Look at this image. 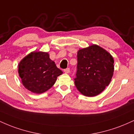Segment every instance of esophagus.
<instances>
[{"instance_id":"1","label":"esophagus","mask_w":134,"mask_h":134,"mask_svg":"<svg viewBox=\"0 0 134 134\" xmlns=\"http://www.w3.org/2000/svg\"><path fill=\"white\" fill-rule=\"evenodd\" d=\"M64 72H65V74H68V73H69V72H70V69H69V68H67V69H64Z\"/></svg>"}]
</instances>
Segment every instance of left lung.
<instances>
[{"label":"left lung","instance_id":"1","mask_svg":"<svg viewBox=\"0 0 134 134\" xmlns=\"http://www.w3.org/2000/svg\"><path fill=\"white\" fill-rule=\"evenodd\" d=\"M75 86L84 96L93 97L103 91L114 72V60L109 52L97 44L79 49Z\"/></svg>","mask_w":134,"mask_h":134}]
</instances>
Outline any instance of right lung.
<instances>
[{
	"label": "right lung",
	"mask_w": 134,
	"mask_h": 134,
	"mask_svg": "<svg viewBox=\"0 0 134 134\" xmlns=\"http://www.w3.org/2000/svg\"><path fill=\"white\" fill-rule=\"evenodd\" d=\"M18 73L26 89L41 94L51 88L63 72L50 59L48 53L35 51L20 61Z\"/></svg>",
	"instance_id": "obj_1"
}]
</instances>
